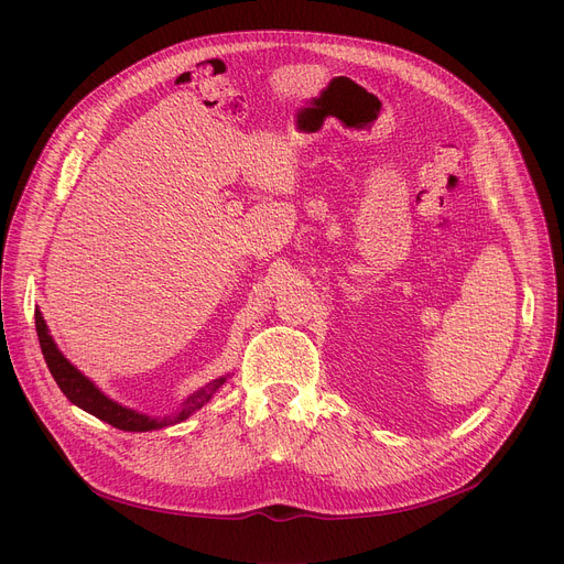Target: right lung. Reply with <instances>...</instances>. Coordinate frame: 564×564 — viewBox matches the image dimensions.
<instances>
[{
  "label": "right lung",
  "mask_w": 564,
  "mask_h": 564,
  "mask_svg": "<svg viewBox=\"0 0 564 564\" xmlns=\"http://www.w3.org/2000/svg\"><path fill=\"white\" fill-rule=\"evenodd\" d=\"M36 334H39V343H41V351L45 357V364L54 377V381L58 383V389H62V393L73 402L77 404L79 409L94 413L96 419L109 423L111 427H118L123 432H151V430H160V427H166V425H175L181 423L185 419H189L192 413L196 409H200L207 400H210L224 383L228 377H219L215 381L207 383V387H203L200 391H196L194 395L187 398V402L183 404V409L173 413V416H166V419H151V416H143V413H137L128 406H121L118 402L109 400L102 391L96 389V383L91 379H86L62 351H58V347L54 345L50 332H47V324L41 315V311L36 308Z\"/></svg>",
  "instance_id": "obj_1"
}]
</instances>
